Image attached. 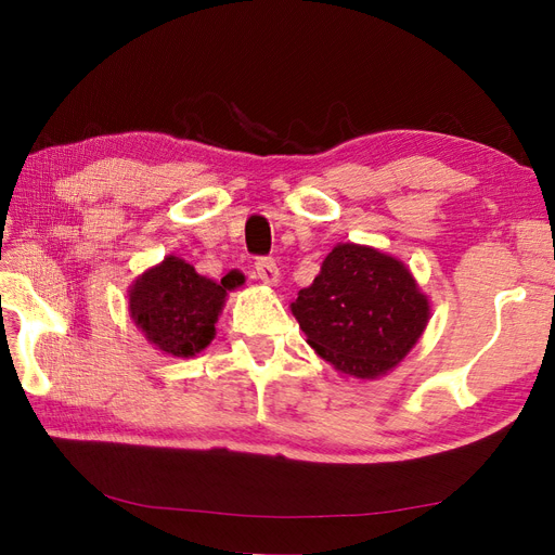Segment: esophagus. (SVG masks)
Wrapping results in <instances>:
<instances>
[{
  "label": "esophagus",
  "instance_id": "34e87169",
  "mask_svg": "<svg viewBox=\"0 0 555 555\" xmlns=\"http://www.w3.org/2000/svg\"><path fill=\"white\" fill-rule=\"evenodd\" d=\"M255 273L266 284H278V280H280V268L271 257H259L255 261Z\"/></svg>",
  "mask_w": 555,
  "mask_h": 555
}]
</instances>
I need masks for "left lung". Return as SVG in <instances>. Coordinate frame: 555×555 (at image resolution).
I'll list each match as a JSON object with an SVG mask.
<instances>
[{
    "label": "left lung",
    "mask_w": 555,
    "mask_h": 555,
    "mask_svg": "<svg viewBox=\"0 0 555 555\" xmlns=\"http://www.w3.org/2000/svg\"><path fill=\"white\" fill-rule=\"evenodd\" d=\"M292 312L317 354L359 379L391 371L428 324V300L408 268L351 243L331 251Z\"/></svg>",
    "instance_id": "1"
}]
</instances>
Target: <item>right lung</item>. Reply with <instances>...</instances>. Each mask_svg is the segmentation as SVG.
I'll use <instances>...</instances> for the list:
<instances>
[{
    "label": "right lung",
    "instance_id": "add662e5",
    "mask_svg": "<svg viewBox=\"0 0 555 555\" xmlns=\"http://www.w3.org/2000/svg\"><path fill=\"white\" fill-rule=\"evenodd\" d=\"M178 257H166L143 273L129 294V310L145 338L171 357H194L215 338L227 289Z\"/></svg>",
    "mask_w": 555,
    "mask_h": 555
}]
</instances>
